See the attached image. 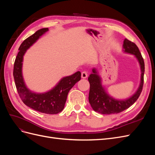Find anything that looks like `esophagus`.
Segmentation results:
<instances>
[{
	"label": "esophagus",
	"instance_id": "obj_1",
	"mask_svg": "<svg viewBox=\"0 0 155 155\" xmlns=\"http://www.w3.org/2000/svg\"><path fill=\"white\" fill-rule=\"evenodd\" d=\"M87 76H88V74L86 71H83L81 73V78H83V79H85L87 78Z\"/></svg>",
	"mask_w": 155,
	"mask_h": 155
}]
</instances>
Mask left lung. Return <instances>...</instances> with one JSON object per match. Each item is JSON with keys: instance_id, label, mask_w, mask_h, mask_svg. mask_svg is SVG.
Here are the masks:
<instances>
[{"instance_id": "1", "label": "left lung", "mask_w": 155, "mask_h": 155, "mask_svg": "<svg viewBox=\"0 0 155 155\" xmlns=\"http://www.w3.org/2000/svg\"><path fill=\"white\" fill-rule=\"evenodd\" d=\"M124 51L126 53L134 55L137 58L141 68V80L137 91L134 95L125 100H118L110 96L101 85V79L95 68L92 69V74L88 80L90 83L88 101L92 109L103 114H117L128 109L138 100L142 92L145 71L144 61L141 53L135 43L125 39L124 41Z\"/></svg>"}]
</instances>
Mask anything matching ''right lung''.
<instances>
[{
  "instance_id": "1",
  "label": "right lung",
  "mask_w": 155,
  "mask_h": 155,
  "mask_svg": "<svg viewBox=\"0 0 155 155\" xmlns=\"http://www.w3.org/2000/svg\"><path fill=\"white\" fill-rule=\"evenodd\" d=\"M48 30V28L37 30L22 42L14 63L13 77L18 95L26 105L42 113L55 114L63 110L68 92L81 79V72L78 71L71 76L62 78L51 90L41 94L30 91L25 85L22 74L23 55L26 51Z\"/></svg>"
}]
</instances>
